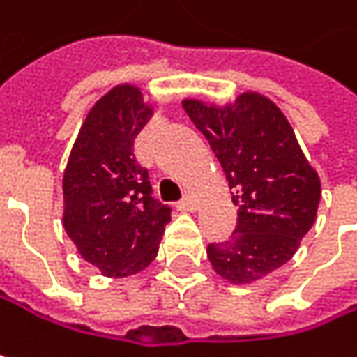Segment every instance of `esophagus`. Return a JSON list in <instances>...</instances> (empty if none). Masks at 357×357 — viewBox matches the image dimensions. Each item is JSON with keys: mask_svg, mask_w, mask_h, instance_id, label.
I'll use <instances>...</instances> for the list:
<instances>
[{"mask_svg": "<svg viewBox=\"0 0 357 357\" xmlns=\"http://www.w3.org/2000/svg\"><path fill=\"white\" fill-rule=\"evenodd\" d=\"M178 208L179 211H194L196 208V202H194L192 196H183L178 202Z\"/></svg>", "mask_w": 357, "mask_h": 357, "instance_id": "34e87169", "label": "esophagus"}]
</instances>
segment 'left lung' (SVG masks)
Here are the masks:
<instances>
[{
	"label": "left lung",
	"mask_w": 357,
	"mask_h": 357,
	"mask_svg": "<svg viewBox=\"0 0 357 357\" xmlns=\"http://www.w3.org/2000/svg\"><path fill=\"white\" fill-rule=\"evenodd\" d=\"M181 105L208 140L229 190H236L238 225L229 240L208 244V260L229 283H254L283 266L314 225L319 174L287 117L258 93H242L223 107L196 99Z\"/></svg>",
	"instance_id": "1"
}]
</instances>
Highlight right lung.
I'll return each instance as SVG.
<instances>
[{
    "label": "right lung",
    "mask_w": 357,
    "mask_h": 357,
    "mask_svg": "<svg viewBox=\"0 0 357 357\" xmlns=\"http://www.w3.org/2000/svg\"><path fill=\"white\" fill-rule=\"evenodd\" d=\"M151 115L140 89H111L89 111L63 172V229L107 277L146 268L172 221V208L153 198L149 169L134 155Z\"/></svg>",
    "instance_id": "obj_1"
}]
</instances>
